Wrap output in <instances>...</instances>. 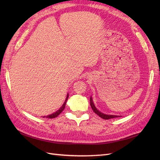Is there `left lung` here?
Segmentation results:
<instances>
[{
    "label": "left lung",
    "mask_w": 160,
    "mask_h": 160,
    "mask_svg": "<svg viewBox=\"0 0 160 160\" xmlns=\"http://www.w3.org/2000/svg\"><path fill=\"white\" fill-rule=\"evenodd\" d=\"M90 105H91V107L93 109V111H94V113H95L97 115H98L100 118H101L102 119H112V118H118L119 117V116L118 115H105L103 114L102 113H101L100 111H99L98 109H96V108L95 107V105L93 103V101H92V98H90Z\"/></svg>",
    "instance_id": "8db88e82"
}]
</instances>
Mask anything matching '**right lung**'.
<instances>
[{"label":"right lung","mask_w":160,"mask_h":160,"mask_svg":"<svg viewBox=\"0 0 160 160\" xmlns=\"http://www.w3.org/2000/svg\"><path fill=\"white\" fill-rule=\"evenodd\" d=\"M68 98H69V94H67V98H66V99H65V103H64V104L62 105V107L58 110L57 111H56L55 113H52V114H51V115H47V116H44V118L45 117H46L47 118H49V119H52V118H56V117H57L58 115H59L62 111H63V109H65V105H66V103H67V99H68Z\"/></svg>","instance_id":"add662e5"}]
</instances>
